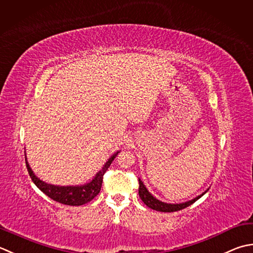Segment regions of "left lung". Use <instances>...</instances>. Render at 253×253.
I'll return each mask as SVG.
<instances>
[{"label":"left lung","mask_w":253,"mask_h":253,"mask_svg":"<svg viewBox=\"0 0 253 253\" xmlns=\"http://www.w3.org/2000/svg\"><path fill=\"white\" fill-rule=\"evenodd\" d=\"M209 191L207 189L204 193H202L201 195L196 196L195 199H193L191 201H187L184 203H177V204H171V203H165L162 201H159L158 199H156L155 196H153L151 193L147 190L146 185L143 184V182L141 181V179H139V196L141 201L145 203V204L149 207L151 210H155L158 211H163V212H171V211H181L183 209H185V207L192 205L193 203L196 202L199 199L205 194V193Z\"/></svg>","instance_id":"obj_1"}]
</instances>
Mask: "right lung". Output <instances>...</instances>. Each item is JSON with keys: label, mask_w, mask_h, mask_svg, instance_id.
<instances>
[{"label": "right lung", "mask_w": 253, "mask_h": 253, "mask_svg": "<svg viewBox=\"0 0 253 253\" xmlns=\"http://www.w3.org/2000/svg\"><path fill=\"white\" fill-rule=\"evenodd\" d=\"M120 151L121 150L116 151L113 156L110 157V159L105 162V165L103 166L102 169L96 173L95 176H94L90 182L84 183V184H80V185L62 186V185H54V184H50V183L43 182L42 180L39 179L38 176L35 175L32 168L29 167L27 162L26 153H25V161H26V167L29 173V176L32 177L35 185H36L42 193H44L47 196L50 197L51 200L56 201L58 203H61V204L70 205V206H80L83 204H86L88 202H91L94 197L100 193L104 173H105L108 168H110L111 163L113 162L114 159H115L118 153H120Z\"/></svg>", "instance_id": "1"}]
</instances>
